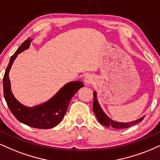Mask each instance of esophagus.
Segmentation results:
<instances>
[{"label": "esophagus", "instance_id": "1", "mask_svg": "<svg viewBox=\"0 0 160 160\" xmlns=\"http://www.w3.org/2000/svg\"><path fill=\"white\" fill-rule=\"evenodd\" d=\"M85 82L87 84H90L92 82V79L90 78V77H86L85 78Z\"/></svg>", "mask_w": 160, "mask_h": 160}]
</instances>
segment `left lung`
I'll use <instances>...</instances> for the list:
<instances>
[{
    "instance_id": "1",
    "label": "left lung",
    "mask_w": 160,
    "mask_h": 160,
    "mask_svg": "<svg viewBox=\"0 0 160 160\" xmlns=\"http://www.w3.org/2000/svg\"><path fill=\"white\" fill-rule=\"evenodd\" d=\"M93 102H92V110L93 112L96 114V118L98 120V122L100 123L104 126H107V127H113L116 129H122V128H127L136 125V124L139 123V122L142 121L144 117H142L140 119L136 120L134 122H128V123H120V122H114L113 120L110 119L108 116L104 113L103 110L100 107V105L98 104V102L97 101V98H96V93L95 92H93Z\"/></svg>"
}]
</instances>
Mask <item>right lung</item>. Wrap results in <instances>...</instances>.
<instances>
[{
    "label": "right lung",
    "instance_id": "add662e5",
    "mask_svg": "<svg viewBox=\"0 0 160 160\" xmlns=\"http://www.w3.org/2000/svg\"><path fill=\"white\" fill-rule=\"evenodd\" d=\"M31 41L32 39L27 38L11 56L3 78V96L12 113L19 122L32 128L49 129L60 123L68 110L72 96L84 86V84L82 82H70L46 103L34 108L25 107L18 102L11 92L9 72L18 54L28 48Z\"/></svg>",
    "mask_w": 160,
    "mask_h": 160
}]
</instances>
